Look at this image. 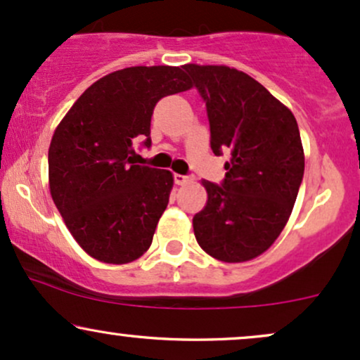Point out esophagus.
I'll use <instances>...</instances> for the list:
<instances>
[{
  "label": "esophagus",
  "instance_id": "34e87169",
  "mask_svg": "<svg viewBox=\"0 0 360 360\" xmlns=\"http://www.w3.org/2000/svg\"><path fill=\"white\" fill-rule=\"evenodd\" d=\"M193 181V177L191 176H183V174H174V183L177 184V186H184V184H188V183H191Z\"/></svg>",
  "mask_w": 360,
  "mask_h": 360
}]
</instances>
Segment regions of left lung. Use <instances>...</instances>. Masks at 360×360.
Wrapping results in <instances>:
<instances>
[{"label": "left lung", "mask_w": 360, "mask_h": 360, "mask_svg": "<svg viewBox=\"0 0 360 360\" xmlns=\"http://www.w3.org/2000/svg\"><path fill=\"white\" fill-rule=\"evenodd\" d=\"M206 103L217 155L230 148L221 186L201 181L208 201L194 214L206 254L237 264L264 254L291 217L304 172L298 123L249 74L229 65H183Z\"/></svg>", "instance_id": "left-lung-1"}]
</instances>
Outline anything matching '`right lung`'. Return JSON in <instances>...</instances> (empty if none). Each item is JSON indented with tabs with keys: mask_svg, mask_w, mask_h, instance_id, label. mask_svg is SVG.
I'll return each instance as SVG.
<instances>
[{
	"mask_svg": "<svg viewBox=\"0 0 360 360\" xmlns=\"http://www.w3.org/2000/svg\"><path fill=\"white\" fill-rule=\"evenodd\" d=\"M181 68L135 65L98 79L60 120L49 147V188L65 226L93 259L134 262L148 250L174 177L137 166L160 98L191 89Z\"/></svg>",
	"mask_w": 360,
	"mask_h": 360,
	"instance_id": "right-lung-1",
	"label": "right lung"
}]
</instances>
